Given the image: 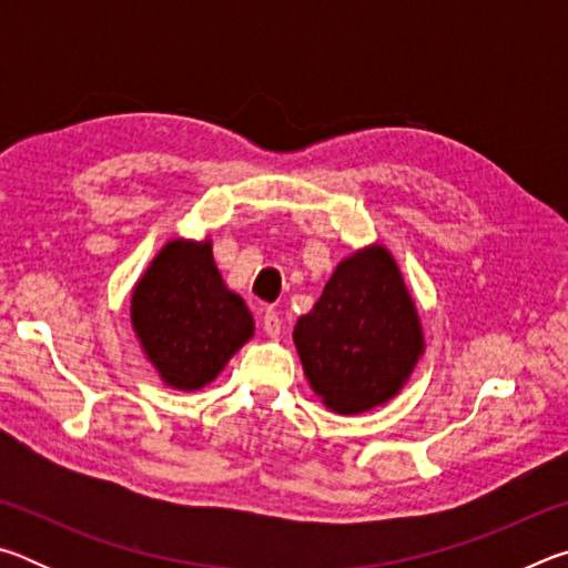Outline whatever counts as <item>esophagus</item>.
<instances>
[{"instance_id":"34e87169","label":"esophagus","mask_w":568,"mask_h":568,"mask_svg":"<svg viewBox=\"0 0 568 568\" xmlns=\"http://www.w3.org/2000/svg\"><path fill=\"white\" fill-rule=\"evenodd\" d=\"M283 331V323H281V315H277L273 307H267L265 315H263V333L267 335V338H277Z\"/></svg>"}]
</instances>
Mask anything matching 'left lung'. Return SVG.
Listing matches in <instances>:
<instances>
[{
	"label": "left lung",
	"mask_w": 568,
	"mask_h": 568,
	"mask_svg": "<svg viewBox=\"0 0 568 568\" xmlns=\"http://www.w3.org/2000/svg\"><path fill=\"white\" fill-rule=\"evenodd\" d=\"M293 341L315 396L335 413L390 400L423 355L416 303L388 247L355 250L335 267Z\"/></svg>",
	"instance_id": "1"
}]
</instances>
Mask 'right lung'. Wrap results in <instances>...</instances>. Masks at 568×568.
<instances>
[{
	"instance_id": "add662e5",
	"label": "right lung",
	"mask_w": 568,
	"mask_h": 568,
	"mask_svg": "<svg viewBox=\"0 0 568 568\" xmlns=\"http://www.w3.org/2000/svg\"><path fill=\"white\" fill-rule=\"evenodd\" d=\"M130 321L165 386L197 390L253 338L243 297L227 291L210 240H170L134 283Z\"/></svg>"
}]
</instances>
